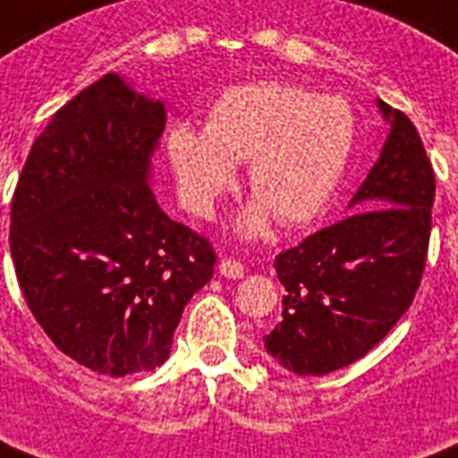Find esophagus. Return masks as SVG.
Here are the masks:
<instances>
[{
	"label": "esophagus",
	"instance_id": "esophagus-1",
	"mask_svg": "<svg viewBox=\"0 0 458 458\" xmlns=\"http://www.w3.org/2000/svg\"><path fill=\"white\" fill-rule=\"evenodd\" d=\"M218 271H221V276H225V278H242L244 264L237 259H223Z\"/></svg>",
	"mask_w": 458,
	"mask_h": 458
}]
</instances>
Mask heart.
Wrapping results in <instances>:
<instances>
[{
	"mask_svg": "<svg viewBox=\"0 0 458 458\" xmlns=\"http://www.w3.org/2000/svg\"><path fill=\"white\" fill-rule=\"evenodd\" d=\"M355 144L351 103L284 81H257L216 98L206 129L182 122L167 134L184 201L208 214L235 180L233 163H247L257 197L240 230L257 235L268 211L281 225H307L324 214L344 180Z\"/></svg>",
	"mask_w": 458,
	"mask_h": 458,
	"instance_id": "obj_1",
	"label": "heart"
}]
</instances>
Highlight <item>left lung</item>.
I'll list each match as a JSON object with an SVG mask.
<instances>
[{
    "label": "left lung",
    "mask_w": 458,
    "mask_h": 458,
    "mask_svg": "<svg viewBox=\"0 0 458 458\" xmlns=\"http://www.w3.org/2000/svg\"><path fill=\"white\" fill-rule=\"evenodd\" d=\"M392 124L382 156L353 197L355 214L276 257L284 319L264 348L295 375L360 360L413 302L428 259L435 173L418 129L379 100Z\"/></svg>",
    "instance_id": "obj_1"
}]
</instances>
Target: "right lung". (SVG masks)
<instances>
[{"label":"right lung","instance_id":"1","mask_svg":"<svg viewBox=\"0 0 458 458\" xmlns=\"http://www.w3.org/2000/svg\"><path fill=\"white\" fill-rule=\"evenodd\" d=\"M165 107L105 74L52 114L12 199L13 267L35 322L98 375L163 365L214 244L167 218L151 187Z\"/></svg>","mask_w":458,"mask_h":458}]
</instances>
